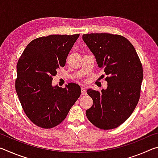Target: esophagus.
<instances>
[{"mask_svg": "<svg viewBox=\"0 0 158 158\" xmlns=\"http://www.w3.org/2000/svg\"><path fill=\"white\" fill-rule=\"evenodd\" d=\"M81 89V94L82 95L86 94V90H85V88L84 86H82Z\"/></svg>", "mask_w": 158, "mask_h": 158, "instance_id": "34e87169", "label": "esophagus"}]
</instances>
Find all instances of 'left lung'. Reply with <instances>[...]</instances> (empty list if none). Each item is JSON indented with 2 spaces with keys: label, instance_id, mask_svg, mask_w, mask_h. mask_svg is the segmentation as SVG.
Instances as JSON below:
<instances>
[{
  "label": "left lung",
  "instance_id": "obj_1",
  "mask_svg": "<svg viewBox=\"0 0 158 158\" xmlns=\"http://www.w3.org/2000/svg\"><path fill=\"white\" fill-rule=\"evenodd\" d=\"M82 38L105 72L108 83L107 89L101 92L87 90L93 103L85 114L100 129L116 128L130 116L139 100L142 65L135 47L123 36L90 33L84 34Z\"/></svg>",
  "mask_w": 158,
  "mask_h": 158
}]
</instances>
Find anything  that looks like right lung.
Wrapping results in <instances>:
<instances>
[{"instance_id": "obj_1", "label": "right lung", "mask_w": 158, "mask_h": 158, "mask_svg": "<svg viewBox=\"0 0 158 158\" xmlns=\"http://www.w3.org/2000/svg\"><path fill=\"white\" fill-rule=\"evenodd\" d=\"M79 34L50 35L33 40L23 51L17 65L15 89L29 120L44 129L62 123L81 95V88L69 83L53 87V76L65 66L66 58Z\"/></svg>"}]
</instances>
